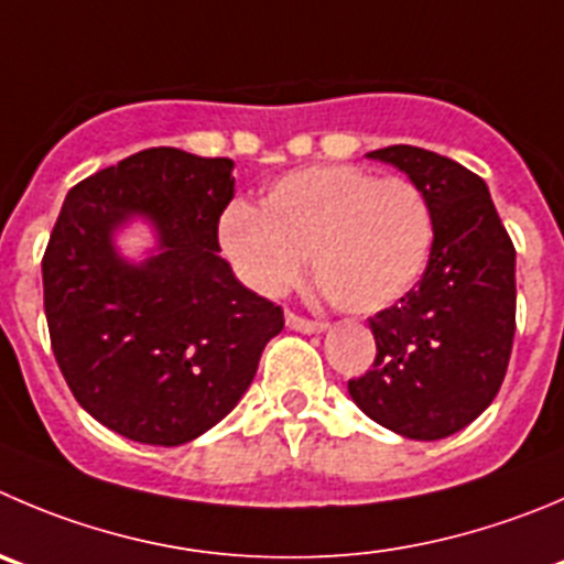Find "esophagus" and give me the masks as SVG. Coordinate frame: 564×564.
Listing matches in <instances>:
<instances>
[{"mask_svg":"<svg viewBox=\"0 0 564 564\" xmlns=\"http://www.w3.org/2000/svg\"><path fill=\"white\" fill-rule=\"evenodd\" d=\"M285 321L291 329L304 332V335H318V332L326 329L324 321H310V318H304V315H296V313H288Z\"/></svg>","mask_w":564,"mask_h":564,"instance_id":"1","label":"esophagus"}]
</instances>
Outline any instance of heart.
Masks as SVG:
<instances>
[{"mask_svg":"<svg viewBox=\"0 0 564 564\" xmlns=\"http://www.w3.org/2000/svg\"><path fill=\"white\" fill-rule=\"evenodd\" d=\"M218 240L238 276L262 296H282L310 254L315 282L337 310L371 315L401 302L426 271L434 218L412 180L313 165L271 182L260 210L229 205Z\"/></svg>","mask_w":564,"mask_h":564,"instance_id":"heart-1","label":"heart"}]
</instances>
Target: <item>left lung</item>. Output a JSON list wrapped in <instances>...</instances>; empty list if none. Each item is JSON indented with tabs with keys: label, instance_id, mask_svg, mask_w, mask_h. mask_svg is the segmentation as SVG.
<instances>
[{
	"label": "left lung",
	"instance_id": "left-lung-1",
	"mask_svg": "<svg viewBox=\"0 0 564 564\" xmlns=\"http://www.w3.org/2000/svg\"><path fill=\"white\" fill-rule=\"evenodd\" d=\"M429 198L434 243L417 285L373 315L377 359L348 379L354 404L410 440L459 432L496 399L514 337V246L485 180L417 147L368 152Z\"/></svg>",
	"mask_w": 564,
	"mask_h": 564
}]
</instances>
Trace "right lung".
<instances>
[{
  "mask_svg": "<svg viewBox=\"0 0 564 564\" xmlns=\"http://www.w3.org/2000/svg\"><path fill=\"white\" fill-rule=\"evenodd\" d=\"M232 160L158 147L68 191L41 268L52 351L74 399L101 426L182 446L232 412L285 315L218 257ZM159 254L127 263L111 232L130 217Z\"/></svg>",
  "mask_w": 564,
  "mask_h": 564,
  "instance_id": "obj_1",
  "label": "right lung"
}]
</instances>
